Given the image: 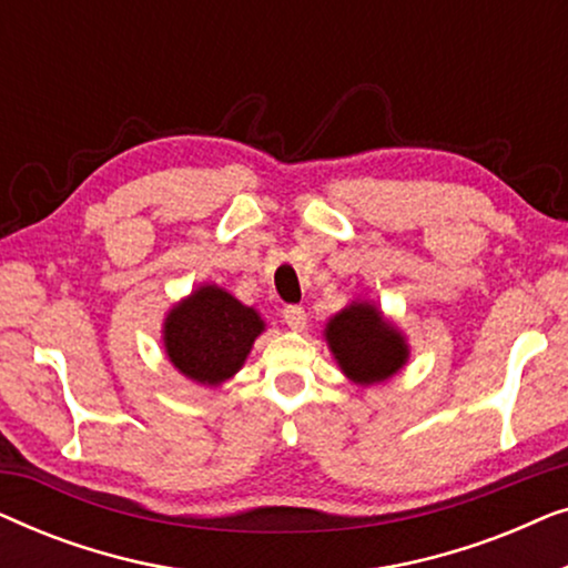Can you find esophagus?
Segmentation results:
<instances>
[{
	"label": "esophagus",
	"instance_id": "esophagus-1",
	"mask_svg": "<svg viewBox=\"0 0 568 568\" xmlns=\"http://www.w3.org/2000/svg\"><path fill=\"white\" fill-rule=\"evenodd\" d=\"M284 323L290 325V328H294V331H302L307 325V313H305V307H300V305H290L284 310Z\"/></svg>",
	"mask_w": 568,
	"mask_h": 568
}]
</instances>
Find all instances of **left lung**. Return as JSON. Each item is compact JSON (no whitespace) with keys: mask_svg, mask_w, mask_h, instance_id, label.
<instances>
[{"mask_svg":"<svg viewBox=\"0 0 568 568\" xmlns=\"http://www.w3.org/2000/svg\"><path fill=\"white\" fill-rule=\"evenodd\" d=\"M325 341L338 367L356 385L393 377L408 362V344L372 302H352L325 325Z\"/></svg>","mask_w":568,"mask_h":568,"instance_id":"8db88e82","label":"left lung"}]
</instances>
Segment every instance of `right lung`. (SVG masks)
<instances>
[{"label":"right lung","mask_w":568,"mask_h":568,"mask_svg":"<svg viewBox=\"0 0 568 568\" xmlns=\"http://www.w3.org/2000/svg\"><path fill=\"white\" fill-rule=\"evenodd\" d=\"M266 323L216 284H204L178 302L162 325L165 354L193 383L216 387L243 367Z\"/></svg>","instance_id":"obj_1"}]
</instances>
